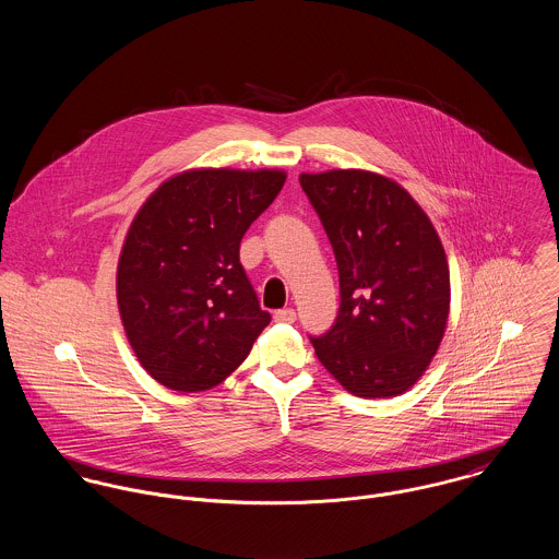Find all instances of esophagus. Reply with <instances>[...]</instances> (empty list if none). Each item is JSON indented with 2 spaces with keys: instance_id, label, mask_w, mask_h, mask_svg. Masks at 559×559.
<instances>
[{
  "instance_id": "34e87169",
  "label": "esophagus",
  "mask_w": 559,
  "mask_h": 559,
  "mask_svg": "<svg viewBox=\"0 0 559 559\" xmlns=\"http://www.w3.org/2000/svg\"><path fill=\"white\" fill-rule=\"evenodd\" d=\"M273 319L277 320V322H295L297 320V312L293 310V308H286V310H277L275 312V317Z\"/></svg>"
}]
</instances>
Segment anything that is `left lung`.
Masks as SVG:
<instances>
[{"label": "left lung", "mask_w": 559, "mask_h": 559, "mask_svg": "<svg viewBox=\"0 0 559 559\" xmlns=\"http://www.w3.org/2000/svg\"><path fill=\"white\" fill-rule=\"evenodd\" d=\"M340 273V314L312 337L353 396L394 399L428 370L450 317V266L430 217L394 178L370 169L301 171Z\"/></svg>", "instance_id": "obj_1"}]
</instances>
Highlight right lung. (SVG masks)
<instances>
[{"mask_svg": "<svg viewBox=\"0 0 559 559\" xmlns=\"http://www.w3.org/2000/svg\"><path fill=\"white\" fill-rule=\"evenodd\" d=\"M284 180L275 167H191L135 213L116 269L118 312L138 361L167 390L217 388L271 322L239 247Z\"/></svg>", "mask_w": 559, "mask_h": 559, "instance_id": "add662e5", "label": "right lung"}]
</instances>
